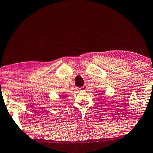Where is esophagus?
<instances>
[{"instance_id": "esophagus-1", "label": "esophagus", "mask_w": 153, "mask_h": 153, "mask_svg": "<svg viewBox=\"0 0 153 153\" xmlns=\"http://www.w3.org/2000/svg\"><path fill=\"white\" fill-rule=\"evenodd\" d=\"M87 89H88V85H83V87H81V91H86Z\"/></svg>"}]
</instances>
